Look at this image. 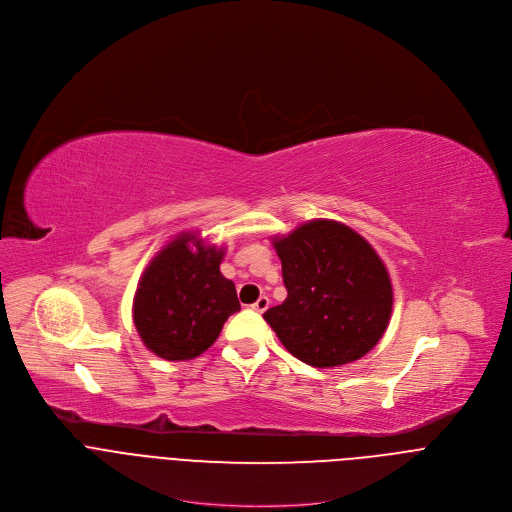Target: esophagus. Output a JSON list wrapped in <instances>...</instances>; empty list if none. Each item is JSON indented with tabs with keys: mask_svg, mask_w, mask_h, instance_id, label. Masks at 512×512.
Wrapping results in <instances>:
<instances>
[{
	"mask_svg": "<svg viewBox=\"0 0 512 512\" xmlns=\"http://www.w3.org/2000/svg\"><path fill=\"white\" fill-rule=\"evenodd\" d=\"M255 312H259V314H263L267 308H269V298L267 296H261L253 306H251Z\"/></svg>",
	"mask_w": 512,
	"mask_h": 512,
	"instance_id": "1",
	"label": "esophagus"
}]
</instances>
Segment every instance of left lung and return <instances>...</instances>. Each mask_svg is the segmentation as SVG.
I'll return each mask as SVG.
<instances>
[{"mask_svg":"<svg viewBox=\"0 0 512 512\" xmlns=\"http://www.w3.org/2000/svg\"><path fill=\"white\" fill-rule=\"evenodd\" d=\"M287 298L263 318L287 352L316 369L362 358L383 338L393 285L373 245L350 227L316 218L275 237Z\"/></svg>","mask_w":512,"mask_h":512,"instance_id":"1","label":"left lung"}]
</instances>
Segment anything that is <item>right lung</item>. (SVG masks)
<instances>
[{
	"label": "right lung",
	"instance_id": "add662e5",
	"mask_svg": "<svg viewBox=\"0 0 512 512\" xmlns=\"http://www.w3.org/2000/svg\"><path fill=\"white\" fill-rule=\"evenodd\" d=\"M223 247L198 233H180L145 267L133 298V324L145 348L166 360H190L214 344L231 314L237 289L221 273Z\"/></svg>",
	"mask_w": 512,
	"mask_h": 512
}]
</instances>
